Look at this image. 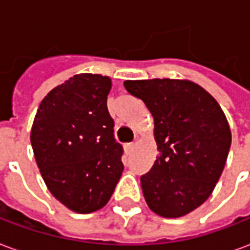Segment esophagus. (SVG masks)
Returning a JSON list of instances; mask_svg holds the SVG:
<instances>
[{"label": "esophagus", "mask_w": 250, "mask_h": 250, "mask_svg": "<svg viewBox=\"0 0 250 250\" xmlns=\"http://www.w3.org/2000/svg\"><path fill=\"white\" fill-rule=\"evenodd\" d=\"M132 148H134V145H132V143H127V145H125V151L127 152V154H130V152L132 151Z\"/></svg>", "instance_id": "obj_1"}]
</instances>
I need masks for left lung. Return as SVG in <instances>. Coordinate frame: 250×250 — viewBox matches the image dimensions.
<instances>
[{
    "mask_svg": "<svg viewBox=\"0 0 250 250\" xmlns=\"http://www.w3.org/2000/svg\"><path fill=\"white\" fill-rule=\"evenodd\" d=\"M154 118L159 155L141 185L148 208L179 218L213 193L225 167L231 132L224 111L206 89L190 80H125Z\"/></svg>",
    "mask_w": 250,
    "mask_h": 250,
    "instance_id": "1",
    "label": "left lung"
}]
</instances>
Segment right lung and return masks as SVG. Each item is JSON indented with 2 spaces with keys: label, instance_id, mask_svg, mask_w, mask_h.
I'll return each instance as SVG.
<instances>
[{
  "label": "right lung",
  "instance_id": "add662e5",
  "mask_svg": "<svg viewBox=\"0 0 250 250\" xmlns=\"http://www.w3.org/2000/svg\"><path fill=\"white\" fill-rule=\"evenodd\" d=\"M108 76L79 73L41 100L30 143L52 195L75 213L102 209L123 173V148L107 108Z\"/></svg>",
  "mask_w": 250,
  "mask_h": 250
}]
</instances>
